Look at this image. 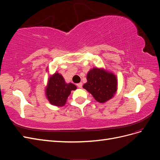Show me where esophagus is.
<instances>
[{"mask_svg": "<svg viewBox=\"0 0 160 160\" xmlns=\"http://www.w3.org/2000/svg\"><path fill=\"white\" fill-rule=\"evenodd\" d=\"M82 85H83V83H82L81 82H80V83H77V86L79 88H82Z\"/></svg>", "mask_w": 160, "mask_h": 160, "instance_id": "1", "label": "esophagus"}]
</instances>
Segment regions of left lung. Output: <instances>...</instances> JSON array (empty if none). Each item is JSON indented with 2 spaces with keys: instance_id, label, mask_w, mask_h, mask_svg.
I'll use <instances>...</instances> for the list:
<instances>
[{
  "instance_id": "1",
  "label": "left lung",
  "mask_w": 160,
  "mask_h": 160,
  "mask_svg": "<svg viewBox=\"0 0 160 160\" xmlns=\"http://www.w3.org/2000/svg\"><path fill=\"white\" fill-rule=\"evenodd\" d=\"M87 83L83 88L90 93L101 103L112 99L118 90V78L111 71L94 67L87 74Z\"/></svg>"
}]
</instances>
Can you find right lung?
Listing matches in <instances>:
<instances>
[{
    "instance_id": "add662e5",
    "label": "right lung",
    "mask_w": 160,
    "mask_h": 160,
    "mask_svg": "<svg viewBox=\"0 0 160 160\" xmlns=\"http://www.w3.org/2000/svg\"><path fill=\"white\" fill-rule=\"evenodd\" d=\"M75 89H77L75 85L66 83L62 75L56 72L48 78L45 87V96L51 105L62 107L65 105L71 91Z\"/></svg>"
}]
</instances>
